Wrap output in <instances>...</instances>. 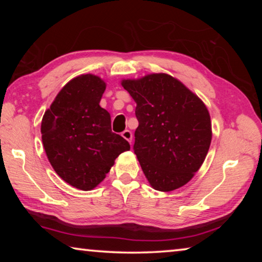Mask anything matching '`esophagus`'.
I'll return each mask as SVG.
<instances>
[{"label": "esophagus", "mask_w": 262, "mask_h": 262, "mask_svg": "<svg viewBox=\"0 0 262 262\" xmlns=\"http://www.w3.org/2000/svg\"><path fill=\"white\" fill-rule=\"evenodd\" d=\"M121 136L123 137V139H126L128 142H129V143H132V140H133V134H132V132H130V130H128V129L123 130V132L121 133Z\"/></svg>", "instance_id": "34e87169"}]
</instances>
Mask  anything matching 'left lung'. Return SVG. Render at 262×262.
Wrapping results in <instances>:
<instances>
[{"instance_id":"1","label":"left lung","mask_w":262,"mask_h":262,"mask_svg":"<svg viewBox=\"0 0 262 262\" xmlns=\"http://www.w3.org/2000/svg\"><path fill=\"white\" fill-rule=\"evenodd\" d=\"M121 85L136 103L134 152L150 185L171 192L187 184L210 147L211 121L206 105L167 74L123 79Z\"/></svg>"}]
</instances>
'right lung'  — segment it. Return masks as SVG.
Segmentation results:
<instances>
[{
  "label": "right lung",
  "instance_id": "obj_1",
  "mask_svg": "<svg viewBox=\"0 0 262 262\" xmlns=\"http://www.w3.org/2000/svg\"><path fill=\"white\" fill-rule=\"evenodd\" d=\"M105 82L91 74L61 89L42 117L41 139L48 161L66 183L91 190L105 179L115 158L130 145L111 129V115L100 107Z\"/></svg>",
  "mask_w": 262,
  "mask_h": 262
}]
</instances>
